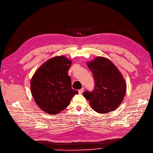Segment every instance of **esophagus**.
I'll use <instances>...</instances> for the list:
<instances>
[{
  "instance_id": "obj_1",
  "label": "esophagus",
  "mask_w": 153,
  "mask_h": 153,
  "mask_svg": "<svg viewBox=\"0 0 153 153\" xmlns=\"http://www.w3.org/2000/svg\"><path fill=\"white\" fill-rule=\"evenodd\" d=\"M83 91H84V88H82V89H79V90L78 91L79 94H82V93L83 92Z\"/></svg>"
}]
</instances>
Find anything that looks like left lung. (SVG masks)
Masks as SVG:
<instances>
[{"mask_svg":"<svg viewBox=\"0 0 153 153\" xmlns=\"http://www.w3.org/2000/svg\"><path fill=\"white\" fill-rule=\"evenodd\" d=\"M87 65L94 76L95 87L92 92L85 91L84 96L98 113L115 110L121 104L126 91V83L121 72L104 57H96Z\"/></svg>","mask_w":153,"mask_h":153,"instance_id":"8db88e82","label":"left lung"}]
</instances>
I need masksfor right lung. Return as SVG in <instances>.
<instances>
[{
  "instance_id": "add662e5",
  "label": "right lung",
  "mask_w": 153,
  "mask_h": 153,
  "mask_svg": "<svg viewBox=\"0 0 153 153\" xmlns=\"http://www.w3.org/2000/svg\"><path fill=\"white\" fill-rule=\"evenodd\" d=\"M72 61L61 56L40 66L30 81L33 98L39 107L49 114H57L69 105L78 91L72 89L68 71Z\"/></svg>"
}]
</instances>
